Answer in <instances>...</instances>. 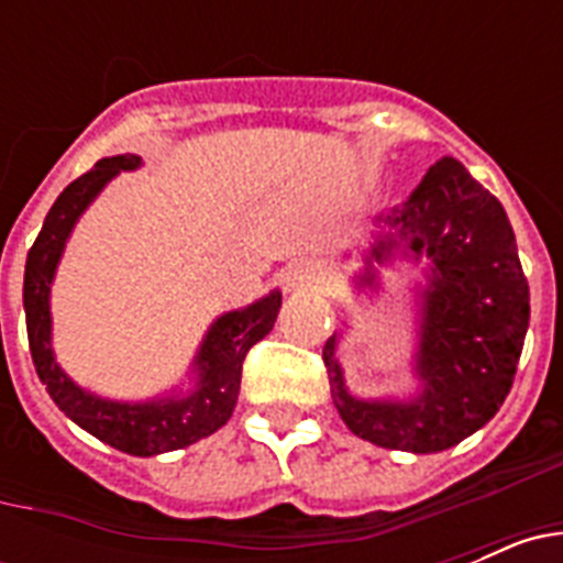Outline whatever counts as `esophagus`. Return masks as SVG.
Returning a JSON list of instances; mask_svg holds the SVG:
<instances>
[{
    "label": "esophagus",
    "mask_w": 563,
    "mask_h": 563,
    "mask_svg": "<svg viewBox=\"0 0 563 563\" xmlns=\"http://www.w3.org/2000/svg\"><path fill=\"white\" fill-rule=\"evenodd\" d=\"M321 278H324V267L318 265V262L301 258V262H292V265L282 273V285H285V290H298V287L316 285Z\"/></svg>",
    "instance_id": "esophagus-1"
}]
</instances>
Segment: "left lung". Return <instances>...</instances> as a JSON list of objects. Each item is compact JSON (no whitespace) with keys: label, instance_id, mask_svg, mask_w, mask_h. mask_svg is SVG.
Instances as JSON below:
<instances>
[{"label":"left lung","instance_id":"1","mask_svg":"<svg viewBox=\"0 0 563 563\" xmlns=\"http://www.w3.org/2000/svg\"><path fill=\"white\" fill-rule=\"evenodd\" d=\"M375 222L383 236L361 285H375V265L397 251L431 262L415 361L420 391L402 402L357 400L343 383L332 335L324 343L332 400L361 440L437 454L479 431L505 402L530 324V287L505 208L454 157L437 161L409 200Z\"/></svg>","mask_w":563,"mask_h":563}]
</instances>
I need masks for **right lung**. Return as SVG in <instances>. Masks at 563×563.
<instances>
[{
    "label": "right lung",
    "instance_id": "obj_1",
    "mask_svg": "<svg viewBox=\"0 0 563 563\" xmlns=\"http://www.w3.org/2000/svg\"><path fill=\"white\" fill-rule=\"evenodd\" d=\"M137 166H141L137 154L103 157L96 163V168H89L58 194V200L49 208L47 220L27 253L24 318H27L33 366L58 409L112 449L126 451L132 456H154L194 445L231 420L239 397V380H242V361L253 343L262 341L276 324L282 292L273 290L271 296L258 298L256 305L225 312L213 321L208 335L202 338L200 352L194 357L197 389L191 395L121 402L89 395L69 380L49 346V285H53L58 258L78 217L87 211L89 202L96 200L114 174L132 172Z\"/></svg>",
    "mask_w": 563,
    "mask_h": 563
}]
</instances>
